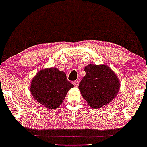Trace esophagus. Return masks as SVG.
Listing matches in <instances>:
<instances>
[{"label": "esophagus", "mask_w": 147, "mask_h": 147, "mask_svg": "<svg viewBox=\"0 0 147 147\" xmlns=\"http://www.w3.org/2000/svg\"><path fill=\"white\" fill-rule=\"evenodd\" d=\"M74 85H75L76 86H79V81H74Z\"/></svg>", "instance_id": "34e87169"}]
</instances>
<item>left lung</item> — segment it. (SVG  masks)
<instances>
[{"label": "left lung", "mask_w": 147, "mask_h": 147, "mask_svg": "<svg viewBox=\"0 0 147 147\" xmlns=\"http://www.w3.org/2000/svg\"><path fill=\"white\" fill-rule=\"evenodd\" d=\"M85 71L86 75L79 83V89L91 107H102L117 96L120 81L109 66L90 64L85 67Z\"/></svg>", "instance_id": "obj_1"}]
</instances>
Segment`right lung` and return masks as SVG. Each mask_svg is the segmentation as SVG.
Masks as SVG:
<instances>
[{"instance_id":"right-lung-1","label":"right lung","mask_w":147,"mask_h":147,"mask_svg":"<svg viewBox=\"0 0 147 147\" xmlns=\"http://www.w3.org/2000/svg\"><path fill=\"white\" fill-rule=\"evenodd\" d=\"M74 85L67 80L66 74L56 68L40 70L32 79L30 91L35 100L48 109L62 104L67 92Z\"/></svg>"}]
</instances>
